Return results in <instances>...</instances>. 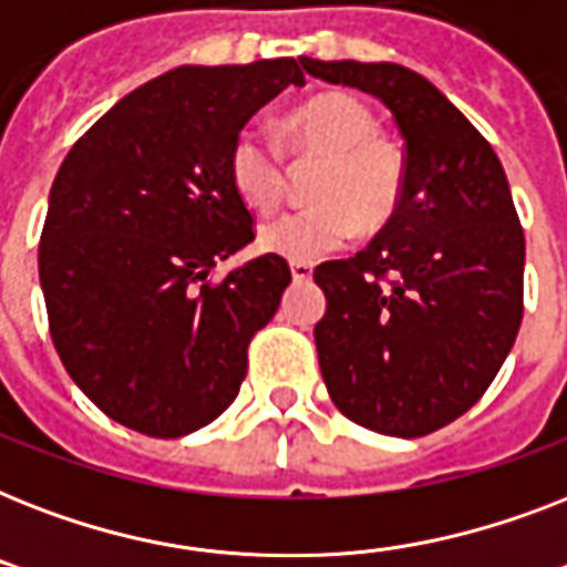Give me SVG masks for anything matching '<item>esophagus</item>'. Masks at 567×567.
<instances>
[{"label":"esophagus","mask_w":567,"mask_h":567,"mask_svg":"<svg viewBox=\"0 0 567 567\" xmlns=\"http://www.w3.org/2000/svg\"><path fill=\"white\" fill-rule=\"evenodd\" d=\"M311 274H315V267H311L309 261H291L293 282H309Z\"/></svg>","instance_id":"esophagus-1"}]
</instances>
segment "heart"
Listing matches in <instances>:
<instances>
[{"label": "heart", "instance_id": "1", "mask_svg": "<svg viewBox=\"0 0 567 567\" xmlns=\"http://www.w3.org/2000/svg\"><path fill=\"white\" fill-rule=\"evenodd\" d=\"M293 153L320 158L309 199L258 229V247L288 261H318L362 229H379L394 217L405 188L403 153L377 135L371 109L350 93H320L285 117ZM229 185L252 212H270L285 194L282 155L258 128L231 141Z\"/></svg>", "mask_w": 567, "mask_h": 567}]
</instances>
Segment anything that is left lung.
Returning a JSON list of instances; mask_svg holds the SVG:
<instances>
[{"label":"left lung","instance_id":"1","mask_svg":"<svg viewBox=\"0 0 567 567\" xmlns=\"http://www.w3.org/2000/svg\"><path fill=\"white\" fill-rule=\"evenodd\" d=\"M377 96L403 135L394 217L353 258L323 261L315 327L332 403L364 430L417 439L465 414L524 318V229L492 144L432 82L400 64L311 61Z\"/></svg>","mask_w":567,"mask_h":567}]
</instances>
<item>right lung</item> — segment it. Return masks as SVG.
<instances>
[{
    "mask_svg": "<svg viewBox=\"0 0 567 567\" xmlns=\"http://www.w3.org/2000/svg\"><path fill=\"white\" fill-rule=\"evenodd\" d=\"M288 84H306L293 58L176 66L96 120L52 182L38 249L52 344L128 430L179 439L220 417L279 309L282 256L208 276L256 238L231 141Z\"/></svg>",
    "mask_w": 567,
    "mask_h": 567,
    "instance_id": "obj_1",
    "label": "right lung"
}]
</instances>
